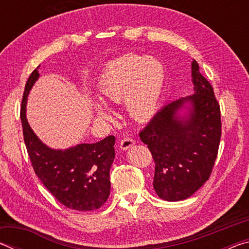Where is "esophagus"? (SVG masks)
<instances>
[{
  "instance_id": "34e87169",
  "label": "esophagus",
  "mask_w": 249,
  "mask_h": 249,
  "mask_svg": "<svg viewBox=\"0 0 249 249\" xmlns=\"http://www.w3.org/2000/svg\"><path fill=\"white\" fill-rule=\"evenodd\" d=\"M134 145H135V141L133 140V138L125 137V138H123V140H122L120 147H121V149L126 150V149H129L130 147L134 146Z\"/></svg>"
}]
</instances>
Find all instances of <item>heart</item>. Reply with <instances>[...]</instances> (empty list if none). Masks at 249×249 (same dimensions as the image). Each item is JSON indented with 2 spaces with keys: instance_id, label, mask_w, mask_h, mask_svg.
<instances>
[{
  "instance_id": "heart-1",
  "label": "heart",
  "mask_w": 249,
  "mask_h": 249,
  "mask_svg": "<svg viewBox=\"0 0 249 249\" xmlns=\"http://www.w3.org/2000/svg\"><path fill=\"white\" fill-rule=\"evenodd\" d=\"M165 81V69L154 58L127 54L109 64L100 75L98 89L107 103L126 100L130 116L146 121L155 114ZM100 119L111 121V114L102 105H93Z\"/></svg>"
}]
</instances>
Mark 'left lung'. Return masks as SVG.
<instances>
[{"mask_svg":"<svg viewBox=\"0 0 249 249\" xmlns=\"http://www.w3.org/2000/svg\"><path fill=\"white\" fill-rule=\"evenodd\" d=\"M195 93L163 107L140 132L155 161L154 189L166 201L191 196L212 174L222 135L221 108L213 87L192 61ZM193 107L188 118L176 113L184 103Z\"/></svg>","mask_w":249,"mask_h":249,"instance_id":"obj_1","label":"left lung"}]
</instances>
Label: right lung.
I'll list each match as a JSON object with an SVG mask.
<instances>
[{
    "label": "right lung",
    "instance_id": "1",
    "mask_svg": "<svg viewBox=\"0 0 249 249\" xmlns=\"http://www.w3.org/2000/svg\"><path fill=\"white\" fill-rule=\"evenodd\" d=\"M38 68L33 71L25 84L20 107L24 142L34 171L66 208L98 210L109 196V168L115 157V137L109 135L95 144H80L66 150L44 145L34 134L25 114L29 90L39 77Z\"/></svg>",
    "mask_w": 249,
    "mask_h": 249
}]
</instances>
